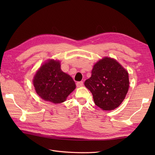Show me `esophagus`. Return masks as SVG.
Instances as JSON below:
<instances>
[{"instance_id": "1", "label": "esophagus", "mask_w": 155, "mask_h": 155, "mask_svg": "<svg viewBox=\"0 0 155 155\" xmlns=\"http://www.w3.org/2000/svg\"><path fill=\"white\" fill-rule=\"evenodd\" d=\"M83 81H78L77 83V86L80 87H83Z\"/></svg>"}]
</instances>
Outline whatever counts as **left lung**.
Returning <instances> with one entry per match:
<instances>
[{
	"label": "left lung",
	"instance_id": "left-lung-1",
	"mask_svg": "<svg viewBox=\"0 0 155 155\" xmlns=\"http://www.w3.org/2000/svg\"><path fill=\"white\" fill-rule=\"evenodd\" d=\"M84 85L93 96L95 104L104 110L117 108L129 87L128 72L114 60L105 57L94 65L91 78Z\"/></svg>",
	"mask_w": 155,
	"mask_h": 155
}]
</instances>
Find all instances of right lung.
Listing matches in <instances>:
<instances>
[{"mask_svg": "<svg viewBox=\"0 0 155 155\" xmlns=\"http://www.w3.org/2000/svg\"><path fill=\"white\" fill-rule=\"evenodd\" d=\"M33 84L41 98L54 104L64 102L76 87L74 81L61 69L60 62L51 60L36 73Z\"/></svg>", "mask_w": 155, "mask_h": 155, "instance_id": "obj_1", "label": "right lung"}]
</instances>
